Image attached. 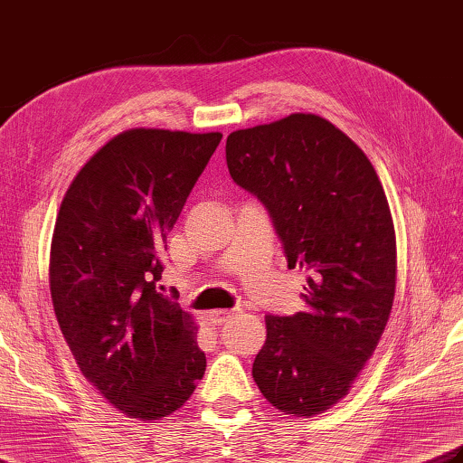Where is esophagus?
I'll use <instances>...</instances> for the list:
<instances>
[{"instance_id": "obj_1", "label": "esophagus", "mask_w": 463, "mask_h": 463, "mask_svg": "<svg viewBox=\"0 0 463 463\" xmlns=\"http://www.w3.org/2000/svg\"><path fill=\"white\" fill-rule=\"evenodd\" d=\"M234 315H237V313L231 311V309H216V311L208 313L206 317H208V321H211L213 325H222L224 321H229L231 317H234Z\"/></svg>"}]
</instances>
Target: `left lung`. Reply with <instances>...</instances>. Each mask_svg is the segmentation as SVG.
Returning <instances> with one entry per match:
<instances>
[{
  "label": "left lung",
  "instance_id": "8db88e82",
  "mask_svg": "<svg viewBox=\"0 0 463 463\" xmlns=\"http://www.w3.org/2000/svg\"><path fill=\"white\" fill-rule=\"evenodd\" d=\"M226 166L269 208L288 269L309 275L305 311L265 317L252 377L279 411L311 418L349 393L389 321L397 247L387 196L365 152L317 114L232 132Z\"/></svg>",
  "mask_w": 463,
  "mask_h": 463
}]
</instances>
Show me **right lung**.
Instances as JSON below:
<instances>
[{
  "label": "right lung",
  "mask_w": 463,
  "mask_h": 463,
  "mask_svg": "<svg viewBox=\"0 0 463 463\" xmlns=\"http://www.w3.org/2000/svg\"><path fill=\"white\" fill-rule=\"evenodd\" d=\"M222 138L130 128L71 180L50 250L63 339L104 400L132 420L168 418L206 369L198 325L156 291L166 237Z\"/></svg>",
  "instance_id": "obj_1"
}]
</instances>
